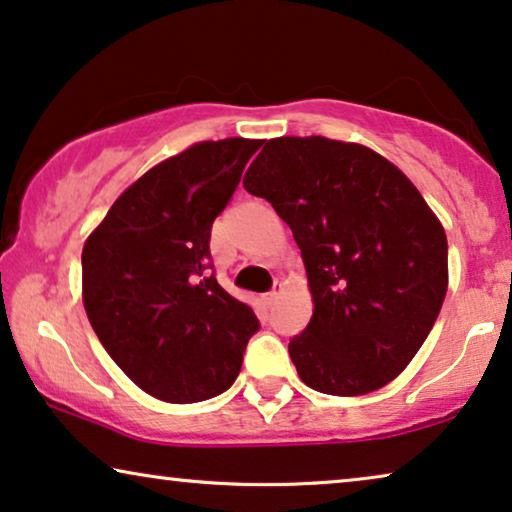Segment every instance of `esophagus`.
I'll return each mask as SVG.
<instances>
[{"label":"esophagus","mask_w":512,"mask_h":512,"mask_svg":"<svg viewBox=\"0 0 512 512\" xmlns=\"http://www.w3.org/2000/svg\"><path fill=\"white\" fill-rule=\"evenodd\" d=\"M280 292H283V285H278V283H276V287H273L271 292H266L264 297H262V299H264V304L269 306V308H271V306H276V301H278V297H280Z\"/></svg>","instance_id":"1"}]
</instances>
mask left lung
I'll return each mask as SVG.
<instances>
[{
  "instance_id": "left-lung-1",
  "label": "left lung",
  "mask_w": 512,
  "mask_h": 512,
  "mask_svg": "<svg viewBox=\"0 0 512 512\" xmlns=\"http://www.w3.org/2000/svg\"><path fill=\"white\" fill-rule=\"evenodd\" d=\"M290 225L313 318L287 350L308 387L359 397L422 348L448 292V239L401 169L362 143L266 141L243 178Z\"/></svg>"
}]
</instances>
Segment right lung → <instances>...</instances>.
Instances as JSON below:
<instances>
[{"mask_svg": "<svg viewBox=\"0 0 512 512\" xmlns=\"http://www.w3.org/2000/svg\"><path fill=\"white\" fill-rule=\"evenodd\" d=\"M259 139L199 141L115 199L83 246V306L111 359L150 397L225 392L259 322L211 271V227Z\"/></svg>", "mask_w": 512, "mask_h": 512, "instance_id": "obj_1", "label": "right lung"}]
</instances>
